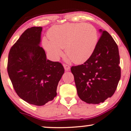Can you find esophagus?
I'll list each match as a JSON object with an SVG mask.
<instances>
[{"instance_id": "esophagus-1", "label": "esophagus", "mask_w": 131, "mask_h": 131, "mask_svg": "<svg viewBox=\"0 0 131 131\" xmlns=\"http://www.w3.org/2000/svg\"><path fill=\"white\" fill-rule=\"evenodd\" d=\"M64 69H65L66 71H69L70 70V66H68V65H66V64H64Z\"/></svg>"}]
</instances>
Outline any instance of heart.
I'll return each mask as SVG.
<instances>
[{"label": "heart", "instance_id": "1", "mask_svg": "<svg viewBox=\"0 0 131 131\" xmlns=\"http://www.w3.org/2000/svg\"><path fill=\"white\" fill-rule=\"evenodd\" d=\"M43 46L54 60L62 55L61 48L75 64H82L92 55L98 42L97 30L93 25L67 23L53 26L48 30Z\"/></svg>", "mask_w": 131, "mask_h": 131}]
</instances>
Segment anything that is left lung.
Segmentation results:
<instances>
[{"instance_id":"left-lung-1","label":"left lung","mask_w":131,"mask_h":131,"mask_svg":"<svg viewBox=\"0 0 131 131\" xmlns=\"http://www.w3.org/2000/svg\"><path fill=\"white\" fill-rule=\"evenodd\" d=\"M99 31L101 35L92 55L83 64L71 67L78 96L89 104L111 97L121 77L117 43L108 32Z\"/></svg>"}]
</instances>
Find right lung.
<instances>
[{
  "label": "right lung",
  "mask_w": 131,
  "mask_h": 131,
  "mask_svg": "<svg viewBox=\"0 0 131 131\" xmlns=\"http://www.w3.org/2000/svg\"><path fill=\"white\" fill-rule=\"evenodd\" d=\"M42 27L27 29L11 48L7 71L16 93L26 102L43 106L57 95L64 73L61 63L47 59L40 46Z\"/></svg>",
  "instance_id": "right-lung-1"
}]
</instances>
